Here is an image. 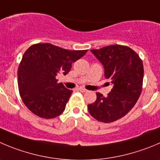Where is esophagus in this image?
Segmentation results:
<instances>
[{
    "mask_svg": "<svg viewBox=\"0 0 160 160\" xmlns=\"http://www.w3.org/2000/svg\"><path fill=\"white\" fill-rule=\"evenodd\" d=\"M78 90L80 91V92H87V90H86V89H83V88H82V87L78 88Z\"/></svg>",
    "mask_w": 160,
    "mask_h": 160,
    "instance_id": "esophagus-1",
    "label": "esophagus"
}]
</instances>
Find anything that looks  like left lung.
Returning a JSON list of instances; mask_svg holds the SVG:
<instances>
[{"label":"left lung","instance_id":"left-lung-1","mask_svg":"<svg viewBox=\"0 0 160 160\" xmlns=\"http://www.w3.org/2000/svg\"><path fill=\"white\" fill-rule=\"evenodd\" d=\"M91 52L103 64L104 76L113 88L106 97L97 92V100L88 105L95 119L109 123L122 118L136 104L142 90V60L128 46L113 45Z\"/></svg>","mask_w":160,"mask_h":160}]
</instances>
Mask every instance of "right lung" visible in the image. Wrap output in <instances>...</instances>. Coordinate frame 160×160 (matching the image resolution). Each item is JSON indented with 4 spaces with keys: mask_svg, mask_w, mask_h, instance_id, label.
<instances>
[{
    "mask_svg": "<svg viewBox=\"0 0 160 160\" xmlns=\"http://www.w3.org/2000/svg\"><path fill=\"white\" fill-rule=\"evenodd\" d=\"M87 50H68L49 43L31 45L18 68L19 95L27 108L43 118L61 115L73 91L58 83L56 75H66L72 63Z\"/></svg>",
    "mask_w": 160,
    "mask_h": 160,
    "instance_id": "add662e5",
    "label": "right lung"
}]
</instances>
